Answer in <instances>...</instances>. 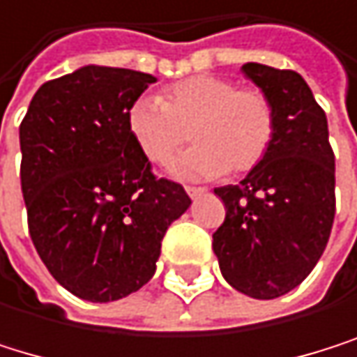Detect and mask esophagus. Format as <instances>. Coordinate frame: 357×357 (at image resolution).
Masks as SVG:
<instances>
[{
	"mask_svg": "<svg viewBox=\"0 0 357 357\" xmlns=\"http://www.w3.org/2000/svg\"><path fill=\"white\" fill-rule=\"evenodd\" d=\"M185 191H187V195H189L191 200L200 198V195H204V193H206V189H204V187H185Z\"/></svg>",
	"mask_w": 357,
	"mask_h": 357,
	"instance_id": "1",
	"label": "esophagus"
}]
</instances>
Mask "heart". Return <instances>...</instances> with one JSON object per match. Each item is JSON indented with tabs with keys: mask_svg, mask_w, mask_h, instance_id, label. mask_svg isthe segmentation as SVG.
Returning <instances> with one entry per match:
<instances>
[{
	"mask_svg": "<svg viewBox=\"0 0 357 357\" xmlns=\"http://www.w3.org/2000/svg\"><path fill=\"white\" fill-rule=\"evenodd\" d=\"M128 130L151 164H166L187 140L193 149L174 159L178 178H213L253 170L275 140V110L257 89H238L221 76L178 80L128 110Z\"/></svg>",
	"mask_w": 357,
	"mask_h": 357,
	"instance_id": "1",
	"label": "heart"
}]
</instances>
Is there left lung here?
Returning a JSON list of instances; mask_svg holds the SVG:
<instances>
[{
  "label": "left lung",
  "instance_id": "left-lung-1",
  "mask_svg": "<svg viewBox=\"0 0 357 357\" xmlns=\"http://www.w3.org/2000/svg\"><path fill=\"white\" fill-rule=\"evenodd\" d=\"M275 110V140L238 183L217 187L225 221L213 234L223 279L245 296L279 298L309 277L334 221L328 119L298 72L245 63Z\"/></svg>",
  "mask_w": 357,
  "mask_h": 357
}]
</instances>
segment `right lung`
Wrapping results in <instances>:
<instances>
[{
	"label": "right lung",
	"mask_w": 357,
	"mask_h": 357,
	"mask_svg": "<svg viewBox=\"0 0 357 357\" xmlns=\"http://www.w3.org/2000/svg\"><path fill=\"white\" fill-rule=\"evenodd\" d=\"M157 78L82 66L44 82L21 123L29 234L48 273L74 296L112 302L155 275L168 225L191 204L155 178L128 110Z\"/></svg>",
	"instance_id": "obj_1"
}]
</instances>
